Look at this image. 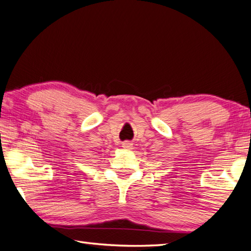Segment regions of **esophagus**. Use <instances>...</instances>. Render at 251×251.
<instances>
[{
	"label": "esophagus",
	"instance_id": "obj_1",
	"mask_svg": "<svg viewBox=\"0 0 251 251\" xmlns=\"http://www.w3.org/2000/svg\"><path fill=\"white\" fill-rule=\"evenodd\" d=\"M131 147H133V144H130L129 141H125V143H123V148L131 149Z\"/></svg>",
	"mask_w": 251,
	"mask_h": 251
}]
</instances>
